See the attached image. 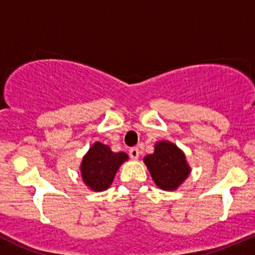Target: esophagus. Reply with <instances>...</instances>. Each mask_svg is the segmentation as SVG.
<instances>
[{"label":"esophagus","instance_id":"1","mask_svg":"<svg viewBox=\"0 0 255 255\" xmlns=\"http://www.w3.org/2000/svg\"><path fill=\"white\" fill-rule=\"evenodd\" d=\"M128 154H130V157L132 159H137L138 156H140V151H138L137 147H131V148L128 149Z\"/></svg>","mask_w":255,"mask_h":255}]
</instances>
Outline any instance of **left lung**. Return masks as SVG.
Returning a JSON list of instances; mask_svg holds the SVG:
<instances>
[{
    "mask_svg": "<svg viewBox=\"0 0 255 255\" xmlns=\"http://www.w3.org/2000/svg\"><path fill=\"white\" fill-rule=\"evenodd\" d=\"M145 163L157 186L163 190H174L190 173L185 156L174 143L161 141L152 154L145 157Z\"/></svg>",
    "mask_w": 255,
    "mask_h": 255,
    "instance_id": "obj_1",
    "label": "left lung"
}]
</instances>
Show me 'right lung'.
<instances>
[{"label": "right lung", "instance_id": "obj_1", "mask_svg": "<svg viewBox=\"0 0 255 255\" xmlns=\"http://www.w3.org/2000/svg\"><path fill=\"white\" fill-rule=\"evenodd\" d=\"M128 159L124 152L115 153L109 146L96 142L83 157L81 164L83 182L94 191H103L108 189L115 177V173Z\"/></svg>", "mask_w": 255, "mask_h": 255}]
</instances>
